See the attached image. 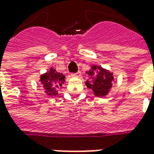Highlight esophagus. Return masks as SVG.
Instances as JSON below:
<instances>
[{
	"label": "esophagus",
	"mask_w": 154,
	"mask_h": 154,
	"mask_svg": "<svg viewBox=\"0 0 154 154\" xmlns=\"http://www.w3.org/2000/svg\"><path fill=\"white\" fill-rule=\"evenodd\" d=\"M80 75H81L80 72H75V73L71 74V76H72V77H80Z\"/></svg>",
	"instance_id": "34e87169"
}]
</instances>
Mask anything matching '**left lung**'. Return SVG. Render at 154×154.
Masks as SVG:
<instances>
[{
  "label": "left lung",
  "mask_w": 154,
  "mask_h": 154,
  "mask_svg": "<svg viewBox=\"0 0 154 154\" xmlns=\"http://www.w3.org/2000/svg\"><path fill=\"white\" fill-rule=\"evenodd\" d=\"M87 73L90 77V81L87 80L86 82L87 87L92 89L97 97H100L106 95L114 81L112 73L97 66H93Z\"/></svg>",
  "instance_id": "left-lung-1"
}]
</instances>
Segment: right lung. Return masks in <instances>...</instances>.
Listing matches in <instances>:
<instances>
[{"mask_svg": "<svg viewBox=\"0 0 154 154\" xmlns=\"http://www.w3.org/2000/svg\"><path fill=\"white\" fill-rule=\"evenodd\" d=\"M65 76L62 73L57 72L55 69L51 68L47 73L42 75L40 77L41 84H43L44 92L49 96L57 95V89L63 84Z\"/></svg>", "mask_w": 154, "mask_h": 154, "instance_id": "add662e5", "label": "right lung"}]
</instances>
